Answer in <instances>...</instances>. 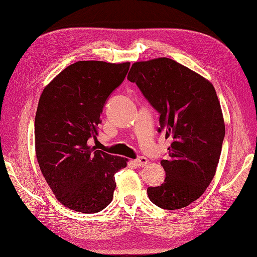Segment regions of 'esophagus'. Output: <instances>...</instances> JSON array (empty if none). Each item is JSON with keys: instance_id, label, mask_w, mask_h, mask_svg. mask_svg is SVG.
I'll use <instances>...</instances> for the list:
<instances>
[{"instance_id": "esophagus-1", "label": "esophagus", "mask_w": 257, "mask_h": 257, "mask_svg": "<svg viewBox=\"0 0 257 257\" xmlns=\"http://www.w3.org/2000/svg\"><path fill=\"white\" fill-rule=\"evenodd\" d=\"M133 164H135L137 167H144L148 164V160L146 158H144V156H140L139 159L133 161Z\"/></svg>"}]
</instances>
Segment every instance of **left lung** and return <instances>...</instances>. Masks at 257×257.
<instances>
[{"label": "left lung", "mask_w": 257, "mask_h": 257, "mask_svg": "<svg viewBox=\"0 0 257 257\" xmlns=\"http://www.w3.org/2000/svg\"><path fill=\"white\" fill-rule=\"evenodd\" d=\"M127 79L136 83L160 112L159 131L171 138L161 186L149 187L151 202L166 210L187 207L199 198L216 172L225 121L210 81L171 59L132 64Z\"/></svg>", "instance_id": "obj_1"}]
</instances>
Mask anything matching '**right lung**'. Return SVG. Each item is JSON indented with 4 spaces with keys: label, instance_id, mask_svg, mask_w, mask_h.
I'll return each instance as SVG.
<instances>
[{
    "label": "right lung",
    "instance_id": "add662e5",
    "mask_svg": "<svg viewBox=\"0 0 257 257\" xmlns=\"http://www.w3.org/2000/svg\"><path fill=\"white\" fill-rule=\"evenodd\" d=\"M130 63L80 61L44 88L35 119L36 155L59 202L82 213H96L113 198L114 174L128 159L96 150L103 107L124 81Z\"/></svg>",
    "mask_w": 257,
    "mask_h": 257
}]
</instances>
